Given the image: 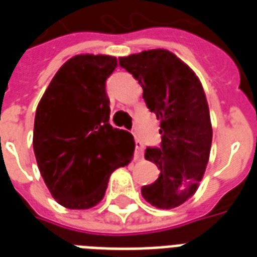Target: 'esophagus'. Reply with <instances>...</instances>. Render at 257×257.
I'll list each match as a JSON object with an SVG mask.
<instances>
[{
    "label": "esophagus",
    "mask_w": 257,
    "mask_h": 257,
    "mask_svg": "<svg viewBox=\"0 0 257 257\" xmlns=\"http://www.w3.org/2000/svg\"><path fill=\"white\" fill-rule=\"evenodd\" d=\"M144 156V147L140 141H136V150H135V158L136 160H141Z\"/></svg>",
    "instance_id": "esophagus-1"
}]
</instances>
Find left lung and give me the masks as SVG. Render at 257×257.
I'll list each match as a JSON object with an SVG mask.
<instances>
[{"instance_id": "left-lung-1", "label": "left lung", "mask_w": 257, "mask_h": 257, "mask_svg": "<svg viewBox=\"0 0 257 257\" xmlns=\"http://www.w3.org/2000/svg\"><path fill=\"white\" fill-rule=\"evenodd\" d=\"M118 60L139 80L148 108L161 121V147L145 152L148 161L160 169V177L144 186L141 194L154 207H178L199 187L211 149L212 126L201 80L178 56L164 49Z\"/></svg>"}]
</instances>
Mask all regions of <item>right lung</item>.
I'll return each mask as SVG.
<instances>
[{"label":"right lung","instance_id":"right-lung-1","mask_svg":"<svg viewBox=\"0 0 257 257\" xmlns=\"http://www.w3.org/2000/svg\"><path fill=\"white\" fill-rule=\"evenodd\" d=\"M116 67L114 56H72L58 70L37 107V164L53 198L66 208L96 206L110 174L132 161L133 136L109 124L105 80Z\"/></svg>","mask_w":257,"mask_h":257}]
</instances>
